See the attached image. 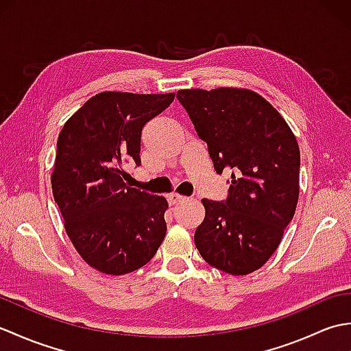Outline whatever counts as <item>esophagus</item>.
Listing matches in <instances>:
<instances>
[{
    "label": "esophagus",
    "instance_id": "obj_1",
    "mask_svg": "<svg viewBox=\"0 0 351 351\" xmlns=\"http://www.w3.org/2000/svg\"><path fill=\"white\" fill-rule=\"evenodd\" d=\"M167 200H169L170 205H178V204L185 202V200H187V197L178 195V193H171V195H169Z\"/></svg>",
    "mask_w": 351,
    "mask_h": 351
}]
</instances>
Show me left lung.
<instances>
[{"label":"left lung","mask_w":351,"mask_h":351,"mask_svg":"<svg viewBox=\"0 0 351 351\" xmlns=\"http://www.w3.org/2000/svg\"><path fill=\"white\" fill-rule=\"evenodd\" d=\"M187 110L214 170H230L226 202L202 199L195 244L208 264L232 276L263 267L279 247L299 200L300 149L270 102L249 88H184Z\"/></svg>","instance_id":"1"}]
</instances>
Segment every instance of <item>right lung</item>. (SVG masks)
<instances>
[{"instance_id": "right-lung-1", "label": "right lung", "mask_w": 351, "mask_h": 351, "mask_svg": "<svg viewBox=\"0 0 351 351\" xmlns=\"http://www.w3.org/2000/svg\"><path fill=\"white\" fill-rule=\"evenodd\" d=\"M173 99L175 93L101 92L58 134L52 195L73 247L104 274L138 270L166 235L167 200L126 185L123 164L138 166L141 131Z\"/></svg>"}]
</instances>
